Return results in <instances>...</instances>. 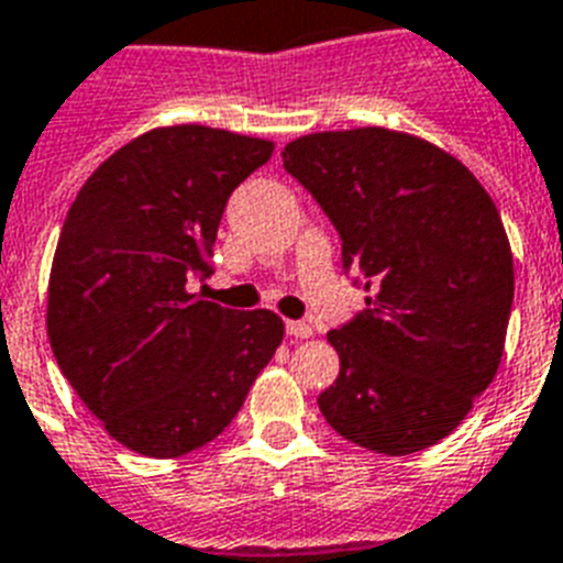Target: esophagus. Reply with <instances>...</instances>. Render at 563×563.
Wrapping results in <instances>:
<instances>
[{"label": "esophagus", "mask_w": 563, "mask_h": 563, "mask_svg": "<svg viewBox=\"0 0 563 563\" xmlns=\"http://www.w3.org/2000/svg\"><path fill=\"white\" fill-rule=\"evenodd\" d=\"M286 332H289L291 338H309L312 335V327L306 321H286Z\"/></svg>", "instance_id": "1"}]
</instances>
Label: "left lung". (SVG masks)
Returning <instances> with one entry per match:
<instances>
[{
    "mask_svg": "<svg viewBox=\"0 0 563 563\" xmlns=\"http://www.w3.org/2000/svg\"><path fill=\"white\" fill-rule=\"evenodd\" d=\"M283 167L335 225L344 272L376 286L327 335L341 373L323 419L378 454L437 445L504 358L515 268L492 196L454 155L385 126L303 135Z\"/></svg>",
    "mask_w": 563,
    "mask_h": 563,
    "instance_id": "1",
    "label": "left lung"
}]
</instances>
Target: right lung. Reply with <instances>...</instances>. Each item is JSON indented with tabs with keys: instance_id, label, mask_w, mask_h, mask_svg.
I'll use <instances>...</instances> for the list:
<instances>
[{
	"instance_id": "add662e5",
	"label": "right lung",
	"mask_w": 563,
	"mask_h": 563,
	"mask_svg": "<svg viewBox=\"0 0 563 563\" xmlns=\"http://www.w3.org/2000/svg\"><path fill=\"white\" fill-rule=\"evenodd\" d=\"M274 144L199 123L144 132L68 208L48 280V341L112 440L181 456L217 440L283 341L268 309L190 295L228 196Z\"/></svg>"
}]
</instances>
